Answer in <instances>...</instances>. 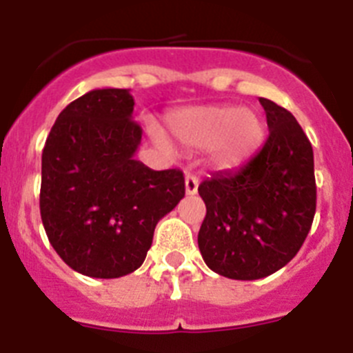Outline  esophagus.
<instances>
[{
	"instance_id": "esophagus-1",
	"label": "esophagus",
	"mask_w": 353,
	"mask_h": 353,
	"mask_svg": "<svg viewBox=\"0 0 353 353\" xmlns=\"http://www.w3.org/2000/svg\"><path fill=\"white\" fill-rule=\"evenodd\" d=\"M198 192V179L194 174H185V194L194 196Z\"/></svg>"
}]
</instances>
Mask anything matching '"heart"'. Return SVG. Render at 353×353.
I'll list each match as a JSON object with an SVG mask.
<instances>
[{
  "instance_id": "obj_1",
  "label": "heart",
  "mask_w": 353,
  "mask_h": 353,
  "mask_svg": "<svg viewBox=\"0 0 353 353\" xmlns=\"http://www.w3.org/2000/svg\"><path fill=\"white\" fill-rule=\"evenodd\" d=\"M168 129L187 148L210 146L221 170L244 164L263 141V123L256 113L236 105H196L168 117Z\"/></svg>"
}]
</instances>
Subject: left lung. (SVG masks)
Listing matches in <instances>:
<instances>
[{
	"label": "left lung",
	"mask_w": 353,
	"mask_h": 353,
	"mask_svg": "<svg viewBox=\"0 0 353 353\" xmlns=\"http://www.w3.org/2000/svg\"><path fill=\"white\" fill-rule=\"evenodd\" d=\"M269 138L235 171L199 183L207 215L198 245L208 269L252 281L283 269L299 252L316 210L313 148L290 111L260 99Z\"/></svg>",
	"instance_id": "obj_1"
}]
</instances>
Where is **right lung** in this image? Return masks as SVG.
Wrapping results in <instances>:
<instances>
[{
    "instance_id": "add662e5",
    "label": "right lung",
    "mask_w": 353,
    "mask_h": 353,
    "mask_svg": "<svg viewBox=\"0 0 353 353\" xmlns=\"http://www.w3.org/2000/svg\"><path fill=\"white\" fill-rule=\"evenodd\" d=\"M132 111L129 90H92L61 111L43 146V228L83 276L114 279L139 269L157 223L185 194L182 171L134 159L143 130Z\"/></svg>"
}]
</instances>
